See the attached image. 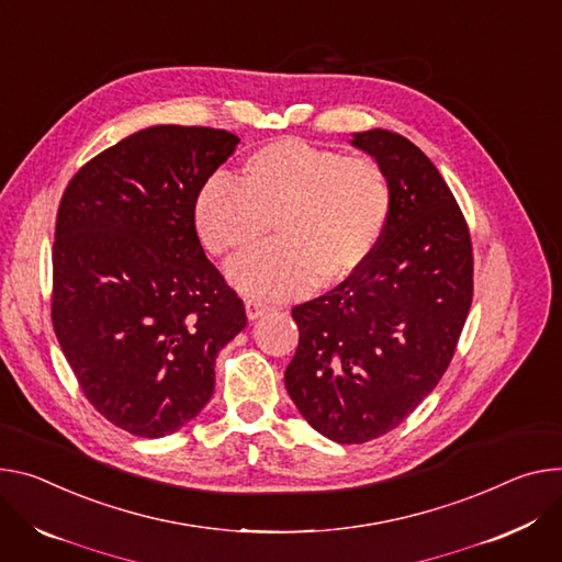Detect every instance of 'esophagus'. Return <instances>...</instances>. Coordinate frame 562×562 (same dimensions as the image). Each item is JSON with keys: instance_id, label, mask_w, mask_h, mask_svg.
Here are the masks:
<instances>
[{"instance_id": "1", "label": "esophagus", "mask_w": 562, "mask_h": 562, "mask_svg": "<svg viewBox=\"0 0 562 562\" xmlns=\"http://www.w3.org/2000/svg\"><path fill=\"white\" fill-rule=\"evenodd\" d=\"M244 304H246V318L248 321H258V318H262L265 314L271 312L269 304H265L260 300H246Z\"/></svg>"}]
</instances>
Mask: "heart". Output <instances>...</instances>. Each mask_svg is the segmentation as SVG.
I'll return each mask as SVG.
<instances>
[{
  "label": "heart",
  "instance_id": "b5f03b06",
  "mask_svg": "<svg viewBox=\"0 0 562 562\" xmlns=\"http://www.w3.org/2000/svg\"><path fill=\"white\" fill-rule=\"evenodd\" d=\"M392 192L368 157H342L297 138H278L246 157L239 181L213 175L194 196V228L211 252L231 258L233 286L260 300L338 286L372 260L390 222Z\"/></svg>",
  "mask_w": 562,
  "mask_h": 562
}]
</instances>
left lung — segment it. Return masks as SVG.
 <instances>
[{
	"mask_svg": "<svg viewBox=\"0 0 562 562\" xmlns=\"http://www.w3.org/2000/svg\"><path fill=\"white\" fill-rule=\"evenodd\" d=\"M385 172L392 209L366 269L293 307L284 385L307 424L338 443L394 430L443 376L473 300L462 211L424 151L390 130L349 140Z\"/></svg>",
	"mask_w": 562,
	"mask_h": 562,
	"instance_id": "left-lung-1",
	"label": "left lung"
}]
</instances>
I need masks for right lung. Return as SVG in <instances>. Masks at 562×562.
<instances>
[{
  "label": "right lung",
  "mask_w": 562,
  "mask_h": 562,
  "mask_svg": "<svg viewBox=\"0 0 562 562\" xmlns=\"http://www.w3.org/2000/svg\"><path fill=\"white\" fill-rule=\"evenodd\" d=\"M239 138L155 125L69 181L56 222L50 318L85 396L147 439L177 432L215 392V359L244 302L206 258L194 196Z\"/></svg>",
  "instance_id": "obj_1"
}]
</instances>
